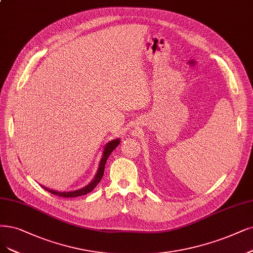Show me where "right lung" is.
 I'll list each match as a JSON object with an SVG mask.
<instances>
[{
    "label": "right lung",
    "mask_w": 253,
    "mask_h": 253,
    "mask_svg": "<svg viewBox=\"0 0 253 253\" xmlns=\"http://www.w3.org/2000/svg\"><path fill=\"white\" fill-rule=\"evenodd\" d=\"M120 144V139L117 138L115 139V141H111L109 142L105 148H104V152H103V155H102V158H101V162H100V166H99V169H98V172L95 176V178L92 179V181L87 184L85 188L83 189H80V190H77V191H73V192H56V191H53V190H49L44 188V186H42V188H44L46 191L50 192L51 194L53 195H56V196H59V197H63V198H73V197H79V196H83V195H86L88 194L89 192H91L93 189L96 188L97 184L100 182V180L102 179L103 177V174H104V168H105V164L107 162V158L109 157L110 153L115 150V149L117 148V146Z\"/></svg>",
    "instance_id": "obj_1"
}]
</instances>
